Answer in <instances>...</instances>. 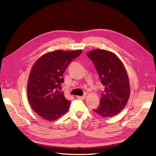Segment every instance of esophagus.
I'll list each match as a JSON object with an SVG mask.
<instances>
[{
    "label": "esophagus",
    "instance_id": "1",
    "mask_svg": "<svg viewBox=\"0 0 156 156\" xmlns=\"http://www.w3.org/2000/svg\"><path fill=\"white\" fill-rule=\"evenodd\" d=\"M76 98L77 99H79V100H84L86 98V96H77Z\"/></svg>",
    "mask_w": 156,
    "mask_h": 156
}]
</instances>
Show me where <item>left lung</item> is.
I'll use <instances>...</instances> for the list:
<instances>
[{
    "instance_id": "obj_1",
    "label": "left lung",
    "mask_w": 156,
    "mask_h": 156,
    "mask_svg": "<svg viewBox=\"0 0 156 156\" xmlns=\"http://www.w3.org/2000/svg\"><path fill=\"white\" fill-rule=\"evenodd\" d=\"M94 64L104 85L100 104L93 111L103 118L115 116L127 105L130 94L128 75L124 66L112 52L95 49L87 53Z\"/></svg>"
}]
</instances>
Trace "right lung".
Here are the masks:
<instances>
[{
  "mask_svg": "<svg viewBox=\"0 0 156 156\" xmlns=\"http://www.w3.org/2000/svg\"><path fill=\"white\" fill-rule=\"evenodd\" d=\"M81 53L56 50L42 55L33 65L28 80V99L33 111L44 119L54 121L68 111L71 101L61 90L63 74Z\"/></svg>",
  "mask_w": 156,
  "mask_h": 156,
  "instance_id": "right-lung-1",
  "label": "right lung"
}]
</instances>
